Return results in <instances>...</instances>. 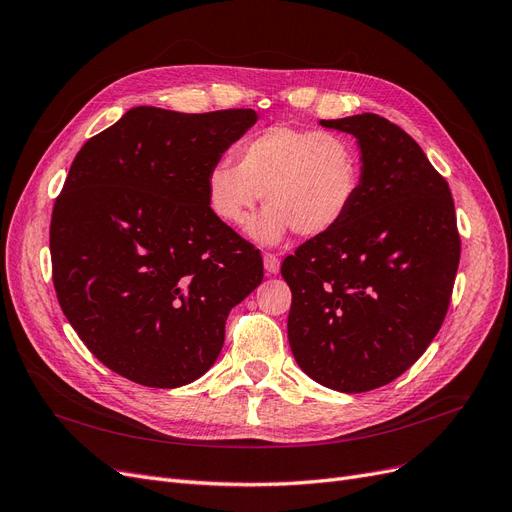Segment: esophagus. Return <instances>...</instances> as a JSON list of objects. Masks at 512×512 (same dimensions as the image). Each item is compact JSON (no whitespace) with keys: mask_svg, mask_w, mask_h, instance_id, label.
I'll use <instances>...</instances> for the list:
<instances>
[{"mask_svg":"<svg viewBox=\"0 0 512 512\" xmlns=\"http://www.w3.org/2000/svg\"><path fill=\"white\" fill-rule=\"evenodd\" d=\"M262 260H264V271H267L269 275H277L279 273L281 262H279V258L275 254H264Z\"/></svg>","mask_w":512,"mask_h":512,"instance_id":"obj_1","label":"esophagus"}]
</instances>
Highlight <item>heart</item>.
<instances>
[{"label": "heart", "mask_w": 512, "mask_h": 512, "mask_svg": "<svg viewBox=\"0 0 512 512\" xmlns=\"http://www.w3.org/2000/svg\"><path fill=\"white\" fill-rule=\"evenodd\" d=\"M361 189V157L349 138L315 128L271 126L235 149V166L210 168L206 195L212 214L245 227L264 195L267 212L250 233L273 243L285 233L321 237L340 227Z\"/></svg>", "instance_id": "heart-1"}]
</instances>
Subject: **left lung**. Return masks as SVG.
I'll return each instance as SVG.
<instances>
[{
    "mask_svg": "<svg viewBox=\"0 0 512 512\" xmlns=\"http://www.w3.org/2000/svg\"><path fill=\"white\" fill-rule=\"evenodd\" d=\"M361 149V189L340 227L281 264L296 363L340 393L399 378L437 336L452 300L460 233L447 180L399 126L363 113L321 119Z\"/></svg>",
    "mask_w": 512,
    "mask_h": 512,
    "instance_id": "1",
    "label": "left lung"
}]
</instances>
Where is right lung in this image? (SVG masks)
Wrapping results in <instances>:
<instances>
[{
    "instance_id": "add662e5",
    "label": "right lung",
    "mask_w": 512,
    "mask_h": 512,
    "mask_svg": "<svg viewBox=\"0 0 512 512\" xmlns=\"http://www.w3.org/2000/svg\"><path fill=\"white\" fill-rule=\"evenodd\" d=\"M256 111L134 107L75 155L50 222L60 309L109 370L153 388L206 374L262 256L220 222L206 178Z\"/></svg>"
}]
</instances>
